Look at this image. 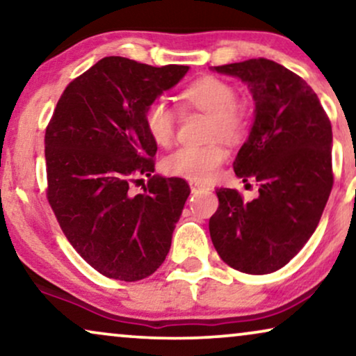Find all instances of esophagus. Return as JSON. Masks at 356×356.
<instances>
[{"label": "esophagus", "mask_w": 356, "mask_h": 356, "mask_svg": "<svg viewBox=\"0 0 356 356\" xmlns=\"http://www.w3.org/2000/svg\"><path fill=\"white\" fill-rule=\"evenodd\" d=\"M189 186H191V191L193 193H197V191H206V189H209L206 184L202 183H196V181H191L189 183Z\"/></svg>", "instance_id": "34e87169"}]
</instances>
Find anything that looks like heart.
<instances>
[{
	"label": "heart",
	"instance_id": "b5f03b06",
	"mask_svg": "<svg viewBox=\"0 0 356 356\" xmlns=\"http://www.w3.org/2000/svg\"><path fill=\"white\" fill-rule=\"evenodd\" d=\"M184 108H196L211 115V138L236 140L245 131V108L236 102V90L218 77H202L181 94ZM144 123L154 143L168 145L175 138L177 115L165 100H154L144 113ZM227 150L218 143L207 145H183L163 160L168 175L189 181H209L217 173Z\"/></svg>",
	"mask_w": 356,
	"mask_h": 356
}]
</instances>
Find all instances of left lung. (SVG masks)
<instances>
[{
  "label": "left lung",
  "mask_w": 356,
  "mask_h": 356,
  "mask_svg": "<svg viewBox=\"0 0 356 356\" xmlns=\"http://www.w3.org/2000/svg\"><path fill=\"white\" fill-rule=\"evenodd\" d=\"M245 82L254 100L250 136L233 162L256 179L259 196L217 189L209 230L223 262L245 274H270L298 254L313 235L332 189V126L313 89L279 63L259 58L216 66Z\"/></svg>",
  "instance_id": "obj_1"
}]
</instances>
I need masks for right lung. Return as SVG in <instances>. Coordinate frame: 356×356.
Here are the masks:
<instances>
[{
  "instance_id": "add662e5",
  "label": "right lung",
  "mask_w": 356,
  "mask_h": 356,
  "mask_svg": "<svg viewBox=\"0 0 356 356\" xmlns=\"http://www.w3.org/2000/svg\"><path fill=\"white\" fill-rule=\"evenodd\" d=\"M188 71L106 56L66 87L47 128L48 202L72 248L110 279H145L172 246L191 191L181 178L152 177L157 143L144 113ZM139 174L149 183L134 195Z\"/></svg>"
}]
</instances>
